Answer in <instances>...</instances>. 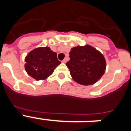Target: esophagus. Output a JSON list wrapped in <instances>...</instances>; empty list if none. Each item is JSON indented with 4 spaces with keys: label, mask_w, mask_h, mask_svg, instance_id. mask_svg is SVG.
I'll return each mask as SVG.
<instances>
[{
    "label": "esophagus",
    "mask_w": 131,
    "mask_h": 131,
    "mask_svg": "<svg viewBox=\"0 0 131 131\" xmlns=\"http://www.w3.org/2000/svg\"><path fill=\"white\" fill-rule=\"evenodd\" d=\"M66 62H67V59L66 58L63 59V60L62 61V63H66Z\"/></svg>",
    "instance_id": "esophagus-1"
}]
</instances>
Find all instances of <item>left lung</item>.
<instances>
[{"mask_svg": "<svg viewBox=\"0 0 131 131\" xmlns=\"http://www.w3.org/2000/svg\"><path fill=\"white\" fill-rule=\"evenodd\" d=\"M69 58L66 66L74 81L79 84H94L104 73L106 63L104 56L89 45L71 48Z\"/></svg>", "mask_w": 131, "mask_h": 131, "instance_id": "8db88e82", "label": "left lung"}]
</instances>
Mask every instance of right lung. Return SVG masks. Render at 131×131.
<instances>
[{
  "label": "right lung",
  "mask_w": 131,
  "mask_h": 131,
  "mask_svg": "<svg viewBox=\"0 0 131 131\" xmlns=\"http://www.w3.org/2000/svg\"><path fill=\"white\" fill-rule=\"evenodd\" d=\"M25 68L27 73L36 80H45L61 63L57 54L49 47H40L29 53L25 58Z\"/></svg>",
  "instance_id": "1"
}]
</instances>
